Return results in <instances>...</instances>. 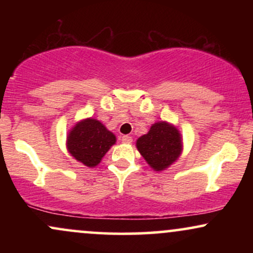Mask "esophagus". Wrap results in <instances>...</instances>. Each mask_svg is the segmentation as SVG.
<instances>
[{"instance_id":"obj_1","label":"esophagus","mask_w":253,"mask_h":253,"mask_svg":"<svg viewBox=\"0 0 253 253\" xmlns=\"http://www.w3.org/2000/svg\"><path fill=\"white\" fill-rule=\"evenodd\" d=\"M132 136H129V135H123L121 136V141H123V143H125V144H130L132 143Z\"/></svg>"}]
</instances>
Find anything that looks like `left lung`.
<instances>
[{
	"label": "left lung",
	"mask_w": 253,
	"mask_h": 253,
	"mask_svg": "<svg viewBox=\"0 0 253 253\" xmlns=\"http://www.w3.org/2000/svg\"><path fill=\"white\" fill-rule=\"evenodd\" d=\"M136 149L153 170L163 171L181 156V133L169 123H156L136 140Z\"/></svg>",
	"instance_id": "left-lung-1"
}]
</instances>
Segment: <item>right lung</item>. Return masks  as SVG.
<instances>
[{"label":"right lung","mask_w":253,"mask_h":253,"mask_svg":"<svg viewBox=\"0 0 253 253\" xmlns=\"http://www.w3.org/2000/svg\"><path fill=\"white\" fill-rule=\"evenodd\" d=\"M117 141V138L96 119H84L72 127L66 139L70 155L85 167L94 168Z\"/></svg>","instance_id":"obj_1"}]
</instances>
